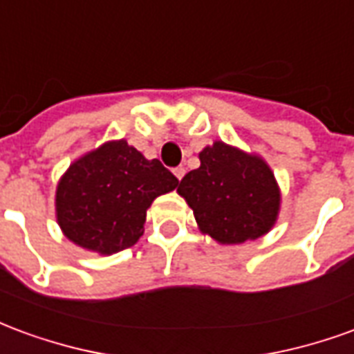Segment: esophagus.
Instances as JSON below:
<instances>
[{
  "mask_svg": "<svg viewBox=\"0 0 354 354\" xmlns=\"http://www.w3.org/2000/svg\"><path fill=\"white\" fill-rule=\"evenodd\" d=\"M184 174H185L184 167H176V169H174V176H176L178 180H182V178H184Z\"/></svg>",
  "mask_w": 354,
  "mask_h": 354,
  "instance_id": "34e87169",
  "label": "esophagus"
}]
</instances>
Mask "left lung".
I'll return each instance as SVG.
<instances>
[{
	"label": "left lung",
	"instance_id": "obj_1",
	"mask_svg": "<svg viewBox=\"0 0 354 354\" xmlns=\"http://www.w3.org/2000/svg\"><path fill=\"white\" fill-rule=\"evenodd\" d=\"M199 159V169L187 172L178 185L199 230L220 245L266 235L281 210V189L269 165L223 142L205 147Z\"/></svg>",
	"mask_w": 354,
	"mask_h": 354
}]
</instances>
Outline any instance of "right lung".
<instances>
[{
  "label": "right lung",
  "mask_w": 354,
  "mask_h": 354,
  "mask_svg": "<svg viewBox=\"0 0 354 354\" xmlns=\"http://www.w3.org/2000/svg\"><path fill=\"white\" fill-rule=\"evenodd\" d=\"M176 185L161 161H147L127 140L106 142L60 178L57 222L73 245L104 256L121 252L142 237L151 203Z\"/></svg>",
  "instance_id": "right-lung-1"
}]
</instances>
